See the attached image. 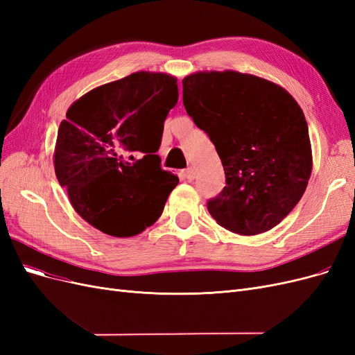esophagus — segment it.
Listing matches in <instances>:
<instances>
[{
    "mask_svg": "<svg viewBox=\"0 0 355 355\" xmlns=\"http://www.w3.org/2000/svg\"><path fill=\"white\" fill-rule=\"evenodd\" d=\"M185 178L188 179V180H192L196 178V170H194V167H188L187 170H185Z\"/></svg>",
    "mask_w": 355,
    "mask_h": 355,
    "instance_id": "1",
    "label": "esophagus"
}]
</instances>
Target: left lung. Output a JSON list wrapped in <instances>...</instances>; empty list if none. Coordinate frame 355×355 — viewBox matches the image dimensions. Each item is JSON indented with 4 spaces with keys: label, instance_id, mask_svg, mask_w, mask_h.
I'll use <instances>...</instances> for the list:
<instances>
[{
    "label": "left lung",
    "instance_id": "8db88e82",
    "mask_svg": "<svg viewBox=\"0 0 355 355\" xmlns=\"http://www.w3.org/2000/svg\"><path fill=\"white\" fill-rule=\"evenodd\" d=\"M182 85L225 170L227 187L207 201L211 218L240 235L270 231L302 198L313 168L300 106L280 85L235 71L197 72Z\"/></svg>",
    "mask_w": 355,
    "mask_h": 355
}]
</instances>
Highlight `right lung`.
Wrapping results in <instances>:
<instances>
[{"instance_id": "add662e5", "label": "right lung", "mask_w": 355, "mask_h": 355, "mask_svg": "<svg viewBox=\"0 0 355 355\" xmlns=\"http://www.w3.org/2000/svg\"><path fill=\"white\" fill-rule=\"evenodd\" d=\"M178 98L175 77L142 71L101 85L68 110L55 171L75 211L94 228L132 237L161 216L179 184L157 155Z\"/></svg>"}]
</instances>
